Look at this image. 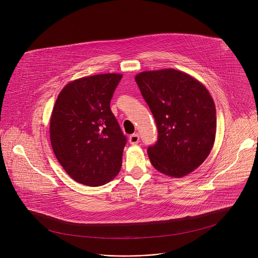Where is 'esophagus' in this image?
Returning <instances> with one entry per match:
<instances>
[{
    "label": "esophagus",
    "mask_w": 258,
    "mask_h": 258,
    "mask_svg": "<svg viewBox=\"0 0 258 258\" xmlns=\"http://www.w3.org/2000/svg\"><path fill=\"white\" fill-rule=\"evenodd\" d=\"M139 140H140V137H139V134L138 133H135V134H132L130 137H129V142L130 144H138L139 143Z\"/></svg>",
    "instance_id": "obj_1"
}]
</instances>
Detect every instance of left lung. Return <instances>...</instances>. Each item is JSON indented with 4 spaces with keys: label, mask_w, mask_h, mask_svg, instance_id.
Returning <instances> with one entry per match:
<instances>
[{
    "label": "left lung",
    "mask_w": 258,
    "mask_h": 258,
    "mask_svg": "<svg viewBox=\"0 0 258 258\" xmlns=\"http://www.w3.org/2000/svg\"><path fill=\"white\" fill-rule=\"evenodd\" d=\"M152 112L158 140L148 147L153 167L182 178L204 163L217 132V111L208 89L197 79L169 69L135 76Z\"/></svg>",
    "instance_id": "left-lung-1"
}]
</instances>
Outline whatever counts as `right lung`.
<instances>
[{"instance_id": "1", "label": "right lung", "mask_w": 258, "mask_h": 258, "mask_svg": "<svg viewBox=\"0 0 258 258\" xmlns=\"http://www.w3.org/2000/svg\"><path fill=\"white\" fill-rule=\"evenodd\" d=\"M122 74H97L76 79L59 93L51 113L53 153L75 182L107 184L122 166L127 138L110 109Z\"/></svg>"}]
</instances>
